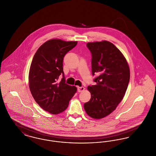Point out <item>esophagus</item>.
<instances>
[{
	"instance_id": "1",
	"label": "esophagus",
	"mask_w": 156,
	"mask_h": 156,
	"mask_svg": "<svg viewBox=\"0 0 156 156\" xmlns=\"http://www.w3.org/2000/svg\"><path fill=\"white\" fill-rule=\"evenodd\" d=\"M84 89H85V88L83 87H78L77 88V90H78V92H81L83 90H84Z\"/></svg>"
}]
</instances>
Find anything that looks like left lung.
<instances>
[{"label":"left lung","instance_id":"left-lung-1","mask_svg":"<svg viewBox=\"0 0 156 156\" xmlns=\"http://www.w3.org/2000/svg\"><path fill=\"white\" fill-rule=\"evenodd\" d=\"M92 55V74L95 85L88 89L91 98L83 107L94 119H101L113 111L125 96L130 80V70L126 59L111 42L88 43Z\"/></svg>","mask_w":156,"mask_h":156}]
</instances>
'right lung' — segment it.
<instances>
[{
    "label": "right lung",
    "mask_w": 156,
    "mask_h": 156,
    "mask_svg": "<svg viewBox=\"0 0 156 156\" xmlns=\"http://www.w3.org/2000/svg\"><path fill=\"white\" fill-rule=\"evenodd\" d=\"M77 41L52 39L41 45L35 53L30 66L29 80L32 96L45 111L57 115L64 111L76 88L66 83L63 59ZM63 75L59 82L58 78Z\"/></svg>",
    "instance_id": "add662e5"
}]
</instances>
